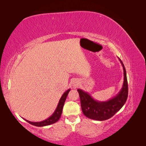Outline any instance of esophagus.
<instances>
[{"label":"esophagus","mask_w":146,"mask_h":146,"mask_svg":"<svg viewBox=\"0 0 146 146\" xmlns=\"http://www.w3.org/2000/svg\"><path fill=\"white\" fill-rule=\"evenodd\" d=\"M78 83L77 82H73V87L74 88H76V87H78Z\"/></svg>","instance_id":"1"}]
</instances>
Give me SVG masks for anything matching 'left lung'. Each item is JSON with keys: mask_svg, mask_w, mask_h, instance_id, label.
Segmentation results:
<instances>
[{"mask_svg": "<svg viewBox=\"0 0 146 146\" xmlns=\"http://www.w3.org/2000/svg\"><path fill=\"white\" fill-rule=\"evenodd\" d=\"M123 70L122 88L117 95L104 102L96 100L88 92L78 89L80 98L81 108L86 117L95 120H106L111 118L124 105L127 98L128 85L126 71L122 60L118 58Z\"/></svg>", "mask_w": 146, "mask_h": 146, "instance_id": "obj_1", "label": "left lung"}]
</instances>
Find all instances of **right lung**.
<instances>
[{"instance_id": "add662e5", "label": "right lung", "mask_w": 146, "mask_h": 146, "mask_svg": "<svg viewBox=\"0 0 146 146\" xmlns=\"http://www.w3.org/2000/svg\"><path fill=\"white\" fill-rule=\"evenodd\" d=\"M70 90L71 89H69V90L65 91L63 95H62V97L60 98V100H59L57 107H56L55 111H54L52 115H51L50 117L47 118V119L44 120L43 121H41V122H31V121L27 120L26 119L24 120L27 121L28 123H30V124L33 125H35V126H37V127L46 126V125L53 124V123L56 122L59 119H60V118L61 117L62 113V109H63L64 102H65L66 98H67V96L68 95L69 92L70 91Z\"/></svg>"}]
</instances>
